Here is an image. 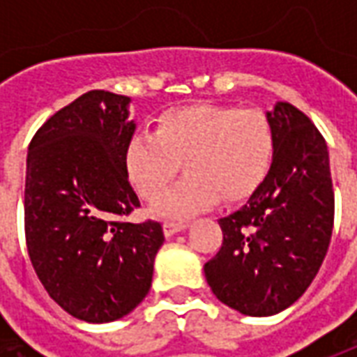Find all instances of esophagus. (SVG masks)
Listing matches in <instances>:
<instances>
[{"instance_id":"esophagus-1","label":"esophagus","mask_w":357,"mask_h":357,"mask_svg":"<svg viewBox=\"0 0 357 357\" xmlns=\"http://www.w3.org/2000/svg\"><path fill=\"white\" fill-rule=\"evenodd\" d=\"M185 227L187 224H183V222H164L162 224L164 235H166V237H172V235H176V233L183 231Z\"/></svg>"}]
</instances>
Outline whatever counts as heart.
I'll return each mask as SVG.
<instances>
[{
    "label": "heart",
    "instance_id": "obj_1",
    "mask_svg": "<svg viewBox=\"0 0 357 357\" xmlns=\"http://www.w3.org/2000/svg\"><path fill=\"white\" fill-rule=\"evenodd\" d=\"M277 151L271 118L260 109L189 105L162 112L155 133L135 132L124 147V170L145 201H155L186 160L188 176L153 204L160 218H187L248 199L268 178Z\"/></svg>",
    "mask_w": 357,
    "mask_h": 357
}]
</instances>
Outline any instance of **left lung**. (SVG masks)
I'll list each match as a JSON object with an SVG mask.
<instances>
[{
  "label": "left lung",
  "mask_w": 357,
  "mask_h": 357,
  "mask_svg": "<svg viewBox=\"0 0 357 357\" xmlns=\"http://www.w3.org/2000/svg\"><path fill=\"white\" fill-rule=\"evenodd\" d=\"M273 166L247 204L220 218L224 243L204 264L210 289L245 315H273L294 304L319 271L335 222L327 143L312 120L279 102Z\"/></svg>",
  "instance_id": "left-lung-1"
}]
</instances>
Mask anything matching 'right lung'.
I'll list each match as a JSON object with an SVG mask.
<instances>
[{
	"mask_svg": "<svg viewBox=\"0 0 357 357\" xmlns=\"http://www.w3.org/2000/svg\"><path fill=\"white\" fill-rule=\"evenodd\" d=\"M126 95L91 89L30 141L24 235L43 289L76 319L114 321L147 296L162 225L126 218L139 199L124 170L135 124Z\"/></svg>",
	"mask_w": 357,
	"mask_h": 357,
	"instance_id": "1",
	"label": "right lung"
}]
</instances>
